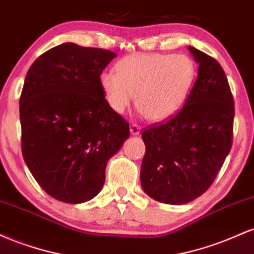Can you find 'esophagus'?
Returning a JSON list of instances; mask_svg holds the SVG:
<instances>
[{"mask_svg":"<svg viewBox=\"0 0 254 254\" xmlns=\"http://www.w3.org/2000/svg\"><path fill=\"white\" fill-rule=\"evenodd\" d=\"M139 131H141V127H139L138 124L132 123L130 125V132L132 133V135H138Z\"/></svg>","mask_w":254,"mask_h":254,"instance_id":"esophagus-1","label":"esophagus"}]
</instances>
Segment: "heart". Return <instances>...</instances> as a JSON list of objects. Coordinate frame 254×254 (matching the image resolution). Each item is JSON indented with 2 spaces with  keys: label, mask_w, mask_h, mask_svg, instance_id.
Returning <instances> with one entry per match:
<instances>
[{
  "label": "heart",
  "mask_w": 254,
  "mask_h": 254,
  "mask_svg": "<svg viewBox=\"0 0 254 254\" xmlns=\"http://www.w3.org/2000/svg\"><path fill=\"white\" fill-rule=\"evenodd\" d=\"M116 70L103 71L100 86L107 104L123 113L135 100L149 121L171 118L184 106L197 77L188 55L133 54L122 58Z\"/></svg>",
  "instance_id": "obj_1"
}]
</instances>
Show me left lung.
Returning a JSON list of instances; mask_svg holds the SVG:
<instances>
[{
    "mask_svg": "<svg viewBox=\"0 0 254 254\" xmlns=\"http://www.w3.org/2000/svg\"><path fill=\"white\" fill-rule=\"evenodd\" d=\"M198 75L188 100L165 123L142 132L141 185L157 202L180 205L210 188L233 143L234 99L222 66L189 46Z\"/></svg>",
    "mask_w": 254,
    "mask_h": 254,
    "instance_id": "obj_1",
    "label": "left lung"
}]
</instances>
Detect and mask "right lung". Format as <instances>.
I'll list each match as a JSON object with an SVG mask.
<instances>
[{"label":"right lung","mask_w":254,"mask_h":254,"mask_svg":"<svg viewBox=\"0 0 254 254\" xmlns=\"http://www.w3.org/2000/svg\"><path fill=\"white\" fill-rule=\"evenodd\" d=\"M115 52L74 43L38 57L20 97L21 149L32 176L55 199L78 204L103 189L107 161L130 130L105 99L100 75Z\"/></svg>","instance_id":"1"}]
</instances>
